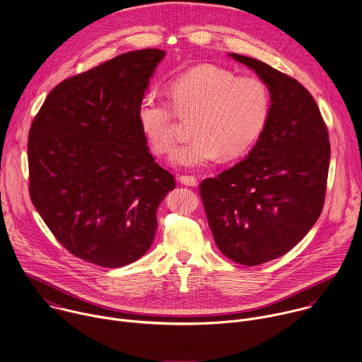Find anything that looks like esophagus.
<instances>
[{"label":"esophagus","mask_w":362,"mask_h":362,"mask_svg":"<svg viewBox=\"0 0 362 362\" xmlns=\"http://www.w3.org/2000/svg\"><path fill=\"white\" fill-rule=\"evenodd\" d=\"M180 183L185 185V186H197V179L194 176H180L179 177Z\"/></svg>","instance_id":"obj_1"}]
</instances>
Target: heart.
Segmentation results:
<instances>
[{
  "mask_svg": "<svg viewBox=\"0 0 362 362\" xmlns=\"http://www.w3.org/2000/svg\"><path fill=\"white\" fill-rule=\"evenodd\" d=\"M168 96L182 119L193 117V139L175 149L170 162L185 169L235 159L249 152L262 136L270 116L269 86L257 76H237L214 65L192 68L175 76ZM172 106L146 95L138 107V122L155 155H168L175 146Z\"/></svg>",
  "mask_w": 362,
  "mask_h": 362,
  "instance_id": "b5f03b06",
  "label": "heart"
}]
</instances>
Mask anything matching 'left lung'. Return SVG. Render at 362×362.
Returning <instances> with one entry per match:
<instances>
[{"instance_id": "left-lung-1", "label": "left lung", "mask_w": 362, "mask_h": 362, "mask_svg": "<svg viewBox=\"0 0 362 362\" xmlns=\"http://www.w3.org/2000/svg\"><path fill=\"white\" fill-rule=\"evenodd\" d=\"M270 90L267 125L246 159L200 183L218 250L257 266L290 252L315 224L329 166L328 131L311 93L294 78L238 54Z\"/></svg>"}]
</instances>
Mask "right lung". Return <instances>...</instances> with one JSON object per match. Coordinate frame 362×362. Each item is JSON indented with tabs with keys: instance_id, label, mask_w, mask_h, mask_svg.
I'll list each match as a JSON object with an SVG mask.
<instances>
[{
	"instance_id": "obj_1",
	"label": "right lung",
	"mask_w": 362,
	"mask_h": 362,
	"mask_svg": "<svg viewBox=\"0 0 362 362\" xmlns=\"http://www.w3.org/2000/svg\"><path fill=\"white\" fill-rule=\"evenodd\" d=\"M160 49L117 55L57 85L28 135L30 196L74 256L116 269L141 259L175 177L149 153L138 107Z\"/></svg>"
}]
</instances>
